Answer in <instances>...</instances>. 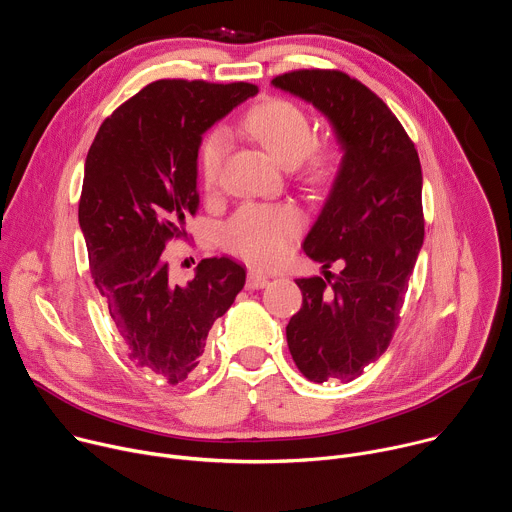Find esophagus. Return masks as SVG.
<instances>
[{
	"label": "esophagus",
	"mask_w": 512,
	"mask_h": 512,
	"mask_svg": "<svg viewBox=\"0 0 512 512\" xmlns=\"http://www.w3.org/2000/svg\"><path fill=\"white\" fill-rule=\"evenodd\" d=\"M269 283V277L267 275H263L261 271H249V275H247V287L249 289H259V287H265Z\"/></svg>",
	"instance_id": "obj_1"
}]
</instances>
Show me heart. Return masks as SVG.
Wrapping results in <instances>:
<instances>
[{
  "mask_svg": "<svg viewBox=\"0 0 512 512\" xmlns=\"http://www.w3.org/2000/svg\"><path fill=\"white\" fill-rule=\"evenodd\" d=\"M243 129L275 162L289 166L310 188L328 186L342 168V143L336 137L314 139V121L296 101L271 97L255 105L245 115ZM227 156V131H208L198 152L200 178L206 190H214L221 182ZM300 223V212L289 204H245L229 218L223 237L229 251L263 265L285 253Z\"/></svg>",
  "mask_w": 512,
  "mask_h": 512,
  "instance_id": "b5f03b06",
  "label": "heart"
}]
</instances>
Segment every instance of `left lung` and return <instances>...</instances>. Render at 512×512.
<instances>
[{"instance_id":"8db88e82","label":"left lung","mask_w":512,"mask_h":512,"mask_svg":"<svg viewBox=\"0 0 512 512\" xmlns=\"http://www.w3.org/2000/svg\"><path fill=\"white\" fill-rule=\"evenodd\" d=\"M273 85L318 107L344 148L342 168L304 251L324 277L296 279L302 308L285 334L300 373L348 383L389 348L425 221L415 143L367 85L336 68H300ZM334 260L340 274L327 271Z\"/></svg>"}]
</instances>
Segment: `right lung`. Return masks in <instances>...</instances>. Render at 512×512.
Instances as JSON below:
<instances>
[{
    "mask_svg": "<svg viewBox=\"0 0 512 512\" xmlns=\"http://www.w3.org/2000/svg\"><path fill=\"white\" fill-rule=\"evenodd\" d=\"M257 91L154 81L103 121L85 162L79 223L91 275L129 360L168 385L194 373L208 330L245 285V267L229 257L202 259L186 285H174L164 251L186 237L200 204L202 133Z\"/></svg>",
    "mask_w": 512,
    "mask_h": 512,
    "instance_id": "right-lung-1",
    "label": "right lung"
}]
</instances>
